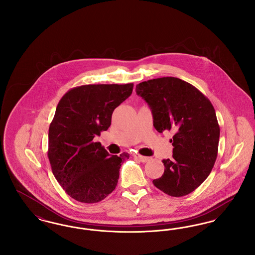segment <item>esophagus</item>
Instances as JSON below:
<instances>
[{"mask_svg":"<svg viewBox=\"0 0 255 255\" xmlns=\"http://www.w3.org/2000/svg\"><path fill=\"white\" fill-rule=\"evenodd\" d=\"M133 157L135 159H138L141 162H147L151 159V158H149V157H144V156H140V155H134Z\"/></svg>","mask_w":255,"mask_h":255,"instance_id":"34e87169","label":"esophagus"}]
</instances>
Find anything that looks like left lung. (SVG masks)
Instances as JSON below:
<instances>
[{"instance_id": "obj_1", "label": "left lung", "mask_w": 255, "mask_h": 255, "mask_svg": "<svg viewBox=\"0 0 255 255\" xmlns=\"http://www.w3.org/2000/svg\"><path fill=\"white\" fill-rule=\"evenodd\" d=\"M135 92L152 110L154 127L173 131L172 158L163 159L164 173L154 185L172 197L193 192L205 182L218 154L219 127L209 99L177 77H160L137 84Z\"/></svg>"}]
</instances>
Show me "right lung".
I'll return each instance as SVG.
<instances>
[{"label": "right lung", "instance_id": "add662e5", "mask_svg": "<svg viewBox=\"0 0 255 255\" xmlns=\"http://www.w3.org/2000/svg\"><path fill=\"white\" fill-rule=\"evenodd\" d=\"M133 83L78 86L61 98L49 125L52 173L74 200L95 204L111 194L128 153L111 156L94 138L107 131L114 110L131 96Z\"/></svg>", "mask_w": 255, "mask_h": 255}]
</instances>
